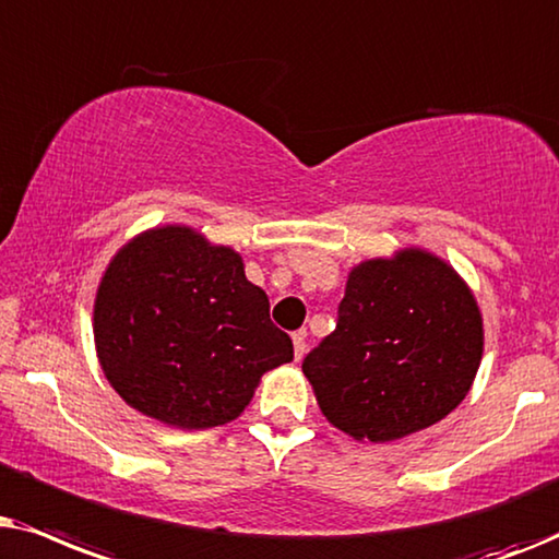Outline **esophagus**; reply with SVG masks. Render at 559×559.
<instances>
[{
    "label": "esophagus",
    "instance_id": "obj_1",
    "mask_svg": "<svg viewBox=\"0 0 559 559\" xmlns=\"http://www.w3.org/2000/svg\"><path fill=\"white\" fill-rule=\"evenodd\" d=\"M304 349H307V334L296 332L294 334V357H296V360H301Z\"/></svg>",
    "mask_w": 559,
    "mask_h": 559
}]
</instances>
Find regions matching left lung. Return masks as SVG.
<instances>
[{
    "instance_id": "obj_1",
    "label": "left lung",
    "mask_w": 559,
    "mask_h": 559,
    "mask_svg": "<svg viewBox=\"0 0 559 559\" xmlns=\"http://www.w3.org/2000/svg\"><path fill=\"white\" fill-rule=\"evenodd\" d=\"M480 357L473 288L437 252L408 245L349 267L337 330L301 370L332 427L378 444L455 412Z\"/></svg>"
}]
</instances>
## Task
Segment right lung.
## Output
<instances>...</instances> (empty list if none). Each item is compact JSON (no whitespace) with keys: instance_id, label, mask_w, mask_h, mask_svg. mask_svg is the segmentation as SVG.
Instances as JSON below:
<instances>
[{"instance_id":"right-lung-1","label":"right lung","mask_w":559,"mask_h":559,"mask_svg":"<svg viewBox=\"0 0 559 559\" xmlns=\"http://www.w3.org/2000/svg\"><path fill=\"white\" fill-rule=\"evenodd\" d=\"M229 245L189 225L143 229L104 267L96 360L124 404L176 429L235 421L267 370L294 360Z\"/></svg>"}]
</instances>
